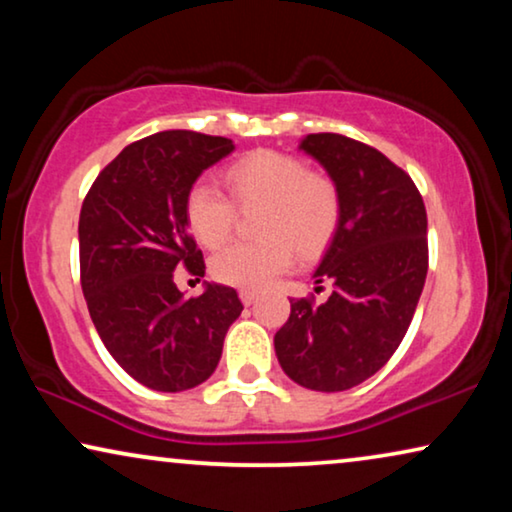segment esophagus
Here are the masks:
<instances>
[{
    "label": "esophagus",
    "instance_id": "1",
    "mask_svg": "<svg viewBox=\"0 0 512 512\" xmlns=\"http://www.w3.org/2000/svg\"><path fill=\"white\" fill-rule=\"evenodd\" d=\"M240 300L244 305H251L256 300V291H249V289H242L240 291Z\"/></svg>",
    "mask_w": 512,
    "mask_h": 512
}]
</instances>
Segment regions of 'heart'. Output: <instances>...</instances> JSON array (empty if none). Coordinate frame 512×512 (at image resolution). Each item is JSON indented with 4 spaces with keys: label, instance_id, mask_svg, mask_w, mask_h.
<instances>
[{
    "label": "heart",
    "instance_id": "heart-1",
    "mask_svg": "<svg viewBox=\"0 0 512 512\" xmlns=\"http://www.w3.org/2000/svg\"><path fill=\"white\" fill-rule=\"evenodd\" d=\"M223 181L231 198L212 181L188 186L184 216L195 240L221 247L233 233L237 209L261 207L256 214L258 240L235 242L214 254L209 270L216 282L237 289H265L293 268L300 251L314 258L338 233L342 219L340 188L324 172L307 170L296 156L254 151L230 163Z\"/></svg>",
    "mask_w": 512,
    "mask_h": 512
}]
</instances>
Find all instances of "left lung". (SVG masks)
<instances>
[{"mask_svg": "<svg viewBox=\"0 0 512 512\" xmlns=\"http://www.w3.org/2000/svg\"><path fill=\"white\" fill-rule=\"evenodd\" d=\"M340 188L342 219L314 272L324 303L291 298L275 335L284 373L300 387L345 391L373 377L401 345L429 270L426 207L410 174L373 146L335 132L307 135Z\"/></svg>", "mask_w": 512, "mask_h": 512, "instance_id": "1", "label": "left lung"}]
</instances>
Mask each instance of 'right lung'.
<instances>
[{"instance_id": "add662e5", "label": "right lung", "mask_w": 512, "mask_h": 512, "mask_svg": "<svg viewBox=\"0 0 512 512\" xmlns=\"http://www.w3.org/2000/svg\"><path fill=\"white\" fill-rule=\"evenodd\" d=\"M233 139L165 130L118 153L86 193L79 216L81 289L104 347L130 377L156 391H184L219 366L223 338L242 303L207 284L184 298L174 275H205L188 233L184 198Z\"/></svg>"}]
</instances>
